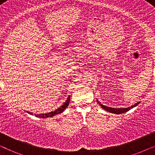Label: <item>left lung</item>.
<instances>
[{"label":"left lung","mask_w":155,"mask_h":155,"mask_svg":"<svg viewBox=\"0 0 155 155\" xmlns=\"http://www.w3.org/2000/svg\"><path fill=\"white\" fill-rule=\"evenodd\" d=\"M97 102L99 103V104L101 106V107L103 108L104 109L106 110V111H109V112H111V113H114V114H123V113H125V112L128 111L130 110V109H132V108L136 107L137 105L139 104L140 101L139 102H137L136 104H135L133 106H131V107H128V108H118V109H115V108H111V107H106V106H104L102 104H101V103H99L98 101H97Z\"/></svg>","instance_id":"left-lung-1"}]
</instances>
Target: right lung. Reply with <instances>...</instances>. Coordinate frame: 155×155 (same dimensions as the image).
Masks as SVG:
<instances>
[{"label": "right lung", "mask_w": 155, "mask_h": 155, "mask_svg": "<svg viewBox=\"0 0 155 155\" xmlns=\"http://www.w3.org/2000/svg\"><path fill=\"white\" fill-rule=\"evenodd\" d=\"M70 99H71L70 98V97H68L66 101H65V102L61 106L60 108H58V109L55 110L54 111L49 112V113H47V114H37V115L35 114V116H37V117H39V118H48V117H52V116H56V115H57V114L62 113V112L68 107V106L69 103H70ZM27 113H29V114H32V113H31V112H29V111H27Z\"/></svg>", "instance_id": "right-lung-1"}]
</instances>
